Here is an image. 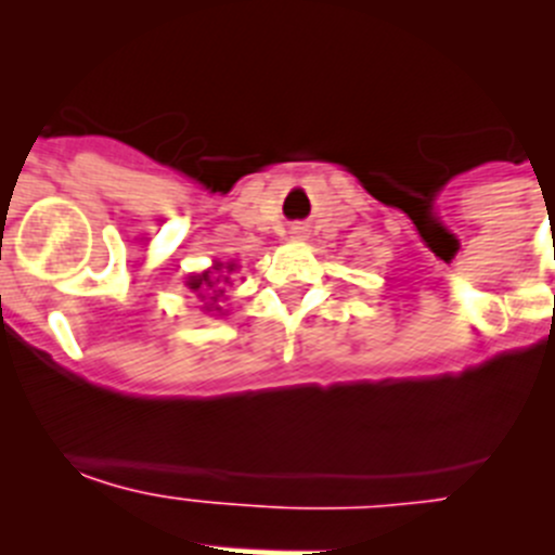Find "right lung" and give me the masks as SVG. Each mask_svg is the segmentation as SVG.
Wrapping results in <instances>:
<instances>
[{"label": "right lung", "instance_id": "obj_1", "mask_svg": "<svg viewBox=\"0 0 555 555\" xmlns=\"http://www.w3.org/2000/svg\"><path fill=\"white\" fill-rule=\"evenodd\" d=\"M234 269H236L234 261H229V263L215 261V267L207 269V272L190 274L188 281H184V286H188L195 297L202 299L207 313H223V308H220V299L225 297L223 286H229L231 283L229 274L234 272Z\"/></svg>", "mask_w": 555, "mask_h": 555}]
</instances>
